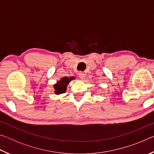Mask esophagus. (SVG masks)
<instances>
[{
  "label": "esophagus",
  "mask_w": 154,
  "mask_h": 154,
  "mask_svg": "<svg viewBox=\"0 0 154 154\" xmlns=\"http://www.w3.org/2000/svg\"><path fill=\"white\" fill-rule=\"evenodd\" d=\"M78 75H79V77L80 79H84V77H85L84 72H79V73H78Z\"/></svg>",
  "instance_id": "obj_1"
}]
</instances>
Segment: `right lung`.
<instances>
[{
	"label": "right lung",
	"instance_id": "add662e5",
	"mask_svg": "<svg viewBox=\"0 0 154 154\" xmlns=\"http://www.w3.org/2000/svg\"><path fill=\"white\" fill-rule=\"evenodd\" d=\"M75 78L74 77H64L57 82L56 84L54 85V92H55L56 94L58 95L60 94H63L66 92V87L67 85H69L72 79H75Z\"/></svg>",
	"mask_w": 154,
	"mask_h": 154
}]
</instances>
